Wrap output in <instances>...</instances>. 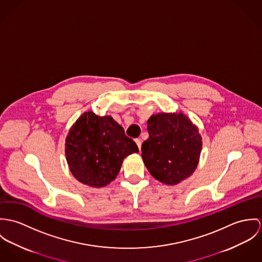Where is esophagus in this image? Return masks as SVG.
Here are the masks:
<instances>
[{
	"label": "esophagus",
	"mask_w": 262,
	"mask_h": 262,
	"mask_svg": "<svg viewBox=\"0 0 262 262\" xmlns=\"http://www.w3.org/2000/svg\"><path fill=\"white\" fill-rule=\"evenodd\" d=\"M136 143H137V145L139 146V148H140V150H141V147H142V142H141V140L136 139Z\"/></svg>",
	"instance_id": "1"
}]
</instances>
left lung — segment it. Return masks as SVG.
<instances>
[{
  "label": "left lung",
  "mask_w": 262,
  "mask_h": 262,
  "mask_svg": "<svg viewBox=\"0 0 262 262\" xmlns=\"http://www.w3.org/2000/svg\"><path fill=\"white\" fill-rule=\"evenodd\" d=\"M142 157L150 174L176 185L195 171L202 147L198 128L183 114H159L147 120Z\"/></svg>",
  "instance_id": "1"
}]
</instances>
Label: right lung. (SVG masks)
<instances>
[{"mask_svg":"<svg viewBox=\"0 0 262 262\" xmlns=\"http://www.w3.org/2000/svg\"><path fill=\"white\" fill-rule=\"evenodd\" d=\"M139 147L112 117L89 112L72 125L65 154L72 174L81 183L100 188L117 178L122 161Z\"/></svg>","mask_w":262,"mask_h":262,"instance_id":"1","label":"right lung"}]
</instances>
